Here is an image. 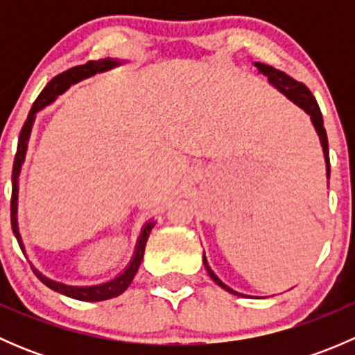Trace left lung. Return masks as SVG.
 Here are the masks:
<instances>
[{
    "mask_svg": "<svg viewBox=\"0 0 355 355\" xmlns=\"http://www.w3.org/2000/svg\"><path fill=\"white\" fill-rule=\"evenodd\" d=\"M254 65L257 67V70H259L261 73L266 75L268 80H270V84L273 85V87H277L278 91L282 92V94L287 96L290 101L295 103L299 108H302L307 114H309L311 121H313L314 128H316L318 135H320L321 148H323V155H324V163H327V177L330 178V155H328V137H327V130H324L323 116H321V110H320V106H318L314 96L311 94V91L306 87V85L302 84V82L293 80L292 77H288V75L284 73V71L277 70V68H273L270 65H264V63H254ZM202 263H204V266H206L207 275L213 278L214 284L220 285V287L223 290H227V292L234 293V295L247 297V295H242V293L235 292V290H232L230 287H228V285H225L223 282H221L220 278L214 275V271L209 268L206 256H202Z\"/></svg>",
    "mask_w": 355,
    "mask_h": 355,
    "instance_id": "left-lung-1",
    "label": "left lung"
}]
</instances>
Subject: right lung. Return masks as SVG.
I'll list each match as a JSON object with an SVG mask.
<instances>
[{"mask_svg":"<svg viewBox=\"0 0 355 355\" xmlns=\"http://www.w3.org/2000/svg\"><path fill=\"white\" fill-rule=\"evenodd\" d=\"M121 62L118 60H111V58H105V60H98V62H87L85 65H78L70 68V70L63 71V73L56 75L51 82H48L44 89H42L41 94L37 96V99L32 105L31 111H28V116L25 120L22 130H20V137H19V148H17V155H15V161H13V171H12V204H10V209H12V230L15 234L17 241H19L20 249L24 250V244L22 239H20L19 234V225H17V199H19V175H20V168H22V163L25 159V153H27V142L28 137H31V130L32 125H34L35 120V113L41 111L44 106H48L49 103H53L56 99V96L65 92L71 84H77L78 80H84V78L91 77V75L99 73V71H106L110 68L118 67ZM156 225V221H148L142 228L141 235H139L137 245H135V252L134 257H132L130 264L125 268V271L121 275H118L116 278L113 280L106 282V284L101 285H92V287H71V285H65L60 284V282L49 280L46 278L44 275L39 273L34 266H32V271L35 273V277L51 290L55 292L63 293V295L71 297V299L77 300H85V302H98V300H106V299H113V297H118L120 293H123L125 290L128 288V285L132 284L134 280L135 273H137L139 266L142 263V257H144V249H146V242H148L149 234H151L153 227Z\"/></svg>","mask_w":355,"mask_h":355,"instance_id":"right-lung-1","label":"right lung"}]
</instances>
